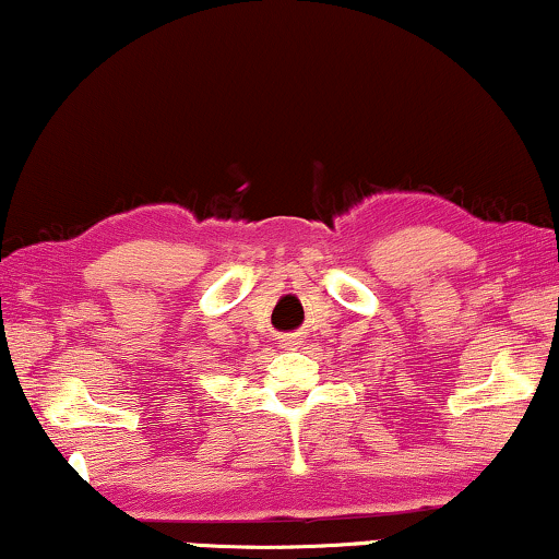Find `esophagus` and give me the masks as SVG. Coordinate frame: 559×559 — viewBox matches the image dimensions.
I'll return each mask as SVG.
<instances>
[{"label":"esophagus","mask_w":559,"mask_h":559,"mask_svg":"<svg viewBox=\"0 0 559 559\" xmlns=\"http://www.w3.org/2000/svg\"><path fill=\"white\" fill-rule=\"evenodd\" d=\"M302 345V337L299 335H282L280 337V347H285V350H295V347Z\"/></svg>","instance_id":"obj_1"}]
</instances>
